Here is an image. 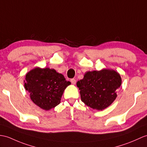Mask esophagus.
I'll return each mask as SVG.
<instances>
[{"label": "esophagus", "instance_id": "34e87169", "mask_svg": "<svg viewBox=\"0 0 147 147\" xmlns=\"http://www.w3.org/2000/svg\"><path fill=\"white\" fill-rule=\"evenodd\" d=\"M71 83H72L73 84H76V80H75L74 79H71Z\"/></svg>", "mask_w": 147, "mask_h": 147}]
</instances>
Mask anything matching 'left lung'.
Instances as JSON below:
<instances>
[{
    "label": "left lung",
    "instance_id": "left-lung-1",
    "mask_svg": "<svg viewBox=\"0 0 147 147\" xmlns=\"http://www.w3.org/2000/svg\"><path fill=\"white\" fill-rule=\"evenodd\" d=\"M76 84L85 105L94 110H103L117 97V90L120 88L121 78L117 71L103 69L88 71Z\"/></svg>",
    "mask_w": 147,
    "mask_h": 147
}]
</instances>
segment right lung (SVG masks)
<instances>
[{
  "label": "right lung",
  "mask_w": 147,
  "mask_h": 147,
  "mask_svg": "<svg viewBox=\"0 0 147 147\" xmlns=\"http://www.w3.org/2000/svg\"><path fill=\"white\" fill-rule=\"evenodd\" d=\"M70 84L55 69L36 67L26 74L24 88L34 103L47 111L60 103L64 90Z\"/></svg>",
  "instance_id": "add662e5"
}]
</instances>
